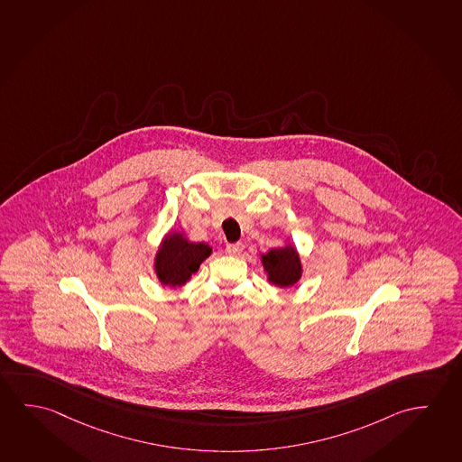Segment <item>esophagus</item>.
<instances>
[{
  "label": "esophagus",
  "instance_id": "obj_1",
  "mask_svg": "<svg viewBox=\"0 0 462 462\" xmlns=\"http://www.w3.org/2000/svg\"><path fill=\"white\" fill-rule=\"evenodd\" d=\"M245 249V245L242 242H236V244H227L226 252L229 255H241L242 250Z\"/></svg>",
  "mask_w": 462,
  "mask_h": 462
}]
</instances>
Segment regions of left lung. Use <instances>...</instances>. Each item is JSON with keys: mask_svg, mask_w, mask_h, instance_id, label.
Wrapping results in <instances>:
<instances>
[{"mask_svg": "<svg viewBox=\"0 0 462 462\" xmlns=\"http://www.w3.org/2000/svg\"><path fill=\"white\" fill-rule=\"evenodd\" d=\"M268 278L276 286L289 287L295 284L301 276V264L299 254L287 245L282 249H273L262 256Z\"/></svg>", "mask_w": 462, "mask_h": 462, "instance_id": "8db88e82", "label": "left lung"}]
</instances>
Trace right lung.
Masks as SVG:
<instances>
[{
    "label": "right lung",
    "instance_id": "right-lung-1",
    "mask_svg": "<svg viewBox=\"0 0 462 462\" xmlns=\"http://www.w3.org/2000/svg\"><path fill=\"white\" fill-rule=\"evenodd\" d=\"M212 254V247L204 242H189L181 235L165 237L159 254L155 256V272L165 286H181L200 263Z\"/></svg>",
    "mask_w": 462,
    "mask_h": 462
}]
</instances>
